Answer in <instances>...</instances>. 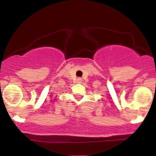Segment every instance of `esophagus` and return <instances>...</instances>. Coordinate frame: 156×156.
Wrapping results in <instances>:
<instances>
[{"label": "esophagus", "mask_w": 156, "mask_h": 156, "mask_svg": "<svg viewBox=\"0 0 156 156\" xmlns=\"http://www.w3.org/2000/svg\"><path fill=\"white\" fill-rule=\"evenodd\" d=\"M78 80H79V81H81V78H78Z\"/></svg>", "instance_id": "1"}]
</instances>
